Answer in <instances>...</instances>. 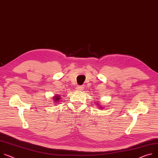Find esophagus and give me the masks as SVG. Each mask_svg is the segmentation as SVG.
Instances as JSON below:
<instances>
[{
	"instance_id": "esophagus-1",
	"label": "esophagus",
	"mask_w": 158,
	"mask_h": 158,
	"mask_svg": "<svg viewBox=\"0 0 158 158\" xmlns=\"http://www.w3.org/2000/svg\"><path fill=\"white\" fill-rule=\"evenodd\" d=\"M84 89V85H77L76 88V89L78 91H82Z\"/></svg>"
}]
</instances>
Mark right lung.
I'll use <instances>...</instances> for the list:
<instances>
[{"instance_id":"add662e5","label":"right lung","mask_w":158,"mask_h":158,"mask_svg":"<svg viewBox=\"0 0 158 158\" xmlns=\"http://www.w3.org/2000/svg\"><path fill=\"white\" fill-rule=\"evenodd\" d=\"M60 98H61V97H60V96H58V95H57V96H55L53 98L54 100H55V101L56 102L55 103H56L57 102L60 101Z\"/></svg>"}]
</instances>
